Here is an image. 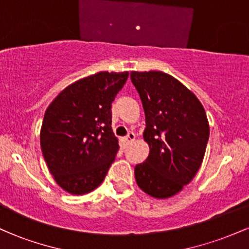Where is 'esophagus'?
Here are the masks:
<instances>
[{
  "label": "esophagus",
  "mask_w": 249,
  "mask_h": 249,
  "mask_svg": "<svg viewBox=\"0 0 249 249\" xmlns=\"http://www.w3.org/2000/svg\"><path fill=\"white\" fill-rule=\"evenodd\" d=\"M134 139H136V134H134L133 132H128L127 136L124 138V141H125V142H126V144H131V142H132Z\"/></svg>",
  "instance_id": "1"
}]
</instances>
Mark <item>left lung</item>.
Returning <instances> with one entry per match:
<instances>
[{
    "label": "left lung",
    "instance_id": "1",
    "mask_svg": "<svg viewBox=\"0 0 249 249\" xmlns=\"http://www.w3.org/2000/svg\"><path fill=\"white\" fill-rule=\"evenodd\" d=\"M141 97L150 146L134 168L138 186L154 198H170L194 178L210 138L205 108L179 81L161 71L131 72Z\"/></svg>",
    "mask_w": 249,
    "mask_h": 249
}]
</instances>
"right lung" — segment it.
Listing matches in <instances>:
<instances>
[{
  "mask_svg": "<svg viewBox=\"0 0 249 249\" xmlns=\"http://www.w3.org/2000/svg\"><path fill=\"white\" fill-rule=\"evenodd\" d=\"M128 72L102 71L62 91L45 111L41 148L63 190L85 194L98 187L119 150L111 107Z\"/></svg>",
  "mask_w": 249,
  "mask_h": 249,
  "instance_id": "add662e5",
  "label": "right lung"
}]
</instances>
